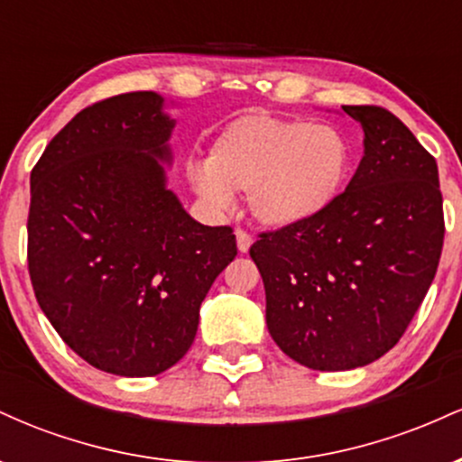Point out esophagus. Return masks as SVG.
<instances>
[{
	"label": "esophagus",
	"instance_id": "esophagus-1",
	"mask_svg": "<svg viewBox=\"0 0 462 462\" xmlns=\"http://www.w3.org/2000/svg\"><path fill=\"white\" fill-rule=\"evenodd\" d=\"M236 235V247H238V252L241 254H245V252H249V247H252V235H247L245 230H241V227H238V230L235 232Z\"/></svg>",
	"mask_w": 462,
	"mask_h": 462
}]
</instances>
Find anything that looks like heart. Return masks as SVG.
Returning <instances> with one entry per match:
<instances>
[{
    "instance_id": "heart-1",
    "label": "heart",
    "mask_w": 462,
    "mask_h": 462,
    "mask_svg": "<svg viewBox=\"0 0 462 462\" xmlns=\"http://www.w3.org/2000/svg\"><path fill=\"white\" fill-rule=\"evenodd\" d=\"M349 169L352 145L337 125L249 113L215 136L206 164H193L189 180L215 208H227L232 190H241L256 221L291 227L326 213Z\"/></svg>"
}]
</instances>
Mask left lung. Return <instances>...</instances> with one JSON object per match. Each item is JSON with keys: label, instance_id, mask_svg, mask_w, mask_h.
Here are the masks:
<instances>
[{"label": "left lung", "instance_id": "1", "mask_svg": "<svg viewBox=\"0 0 462 462\" xmlns=\"http://www.w3.org/2000/svg\"><path fill=\"white\" fill-rule=\"evenodd\" d=\"M343 110L365 132L346 193L315 219L263 232L249 247L269 334L317 371L365 367L400 341L430 289L445 235L437 161L389 110Z\"/></svg>", "mask_w": 462, "mask_h": 462}]
</instances>
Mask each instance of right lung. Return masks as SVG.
Listing matches in <instances>:
<instances>
[{"instance_id": "1", "label": "right lung", "mask_w": 462, "mask_h": 462, "mask_svg": "<svg viewBox=\"0 0 462 462\" xmlns=\"http://www.w3.org/2000/svg\"><path fill=\"white\" fill-rule=\"evenodd\" d=\"M164 97L115 95L79 110L30 176L28 269L62 341L93 367L147 378L178 363L199 306L235 261L232 227L201 226L167 189Z\"/></svg>"}]
</instances>
